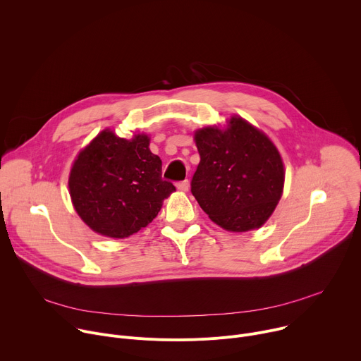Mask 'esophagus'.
<instances>
[{
  "label": "esophagus",
  "mask_w": 361,
  "mask_h": 361,
  "mask_svg": "<svg viewBox=\"0 0 361 361\" xmlns=\"http://www.w3.org/2000/svg\"><path fill=\"white\" fill-rule=\"evenodd\" d=\"M177 188H178L180 191H188V188H190V183H188V180H184V181L177 183Z\"/></svg>",
  "instance_id": "esophagus-1"
}]
</instances>
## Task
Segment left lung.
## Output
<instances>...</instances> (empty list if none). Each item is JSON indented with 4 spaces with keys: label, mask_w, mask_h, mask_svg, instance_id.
<instances>
[{
    "label": "left lung",
    "mask_w": 361,
    "mask_h": 361,
    "mask_svg": "<svg viewBox=\"0 0 361 361\" xmlns=\"http://www.w3.org/2000/svg\"><path fill=\"white\" fill-rule=\"evenodd\" d=\"M200 164L191 192L209 217L228 231L262 227L284 187V166L271 140L241 117L227 130L205 127L194 134Z\"/></svg>",
    "instance_id": "obj_1"
}]
</instances>
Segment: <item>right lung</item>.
I'll return each mask as SVG.
<instances>
[{"label":"right lung","instance_id":"right-lung-1","mask_svg":"<svg viewBox=\"0 0 361 361\" xmlns=\"http://www.w3.org/2000/svg\"><path fill=\"white\" fill-rule=\"evenodd\" d=\"M149 138L131 140L101 131L80 154L70 173L74 209L95 233L126 238L157 217L176 187L161 178V160Z\"/></svg>","mask_w":361,"mask_h":361}]
</instances>
